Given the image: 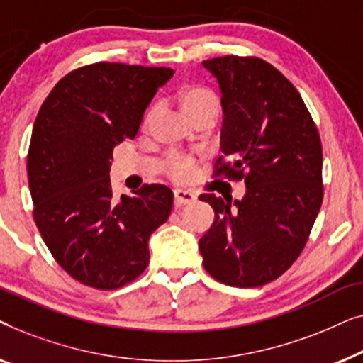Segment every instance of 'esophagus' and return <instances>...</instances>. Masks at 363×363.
Listing matches in <instances>:
<instances>
[{
    "instance_id": "esophagus-1",
    "label": "esophagus",
    "mask_w": 363,
    "mask_h": 363,
    "mask_svg": "<svg viewBox=\"0 0 363 363\" xmlns=\"http://www.w3.org/2000/svg\"><path fill=\"white\" fill-rule=\"evenodd\" d=\"M173 198H175V206L180 208L183 205H188V203L195 201L196 195L193 191H188V190H175L173 191Z\"/></svg>"
}]
</instances>
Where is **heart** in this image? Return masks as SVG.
I'll use <instances>...</instances> for the list:
<instances>
[{"instance_id":"b5f03b06","label":"heart","mask_w":363,"mask_h":363,"mask_svg":"<svg viewBox=\"0 0 363 363\" xmlns=\"http://www.w3.org/2000/svg\"><path fill=\"white\" fill-rule=\"evenodd\" d=\"M178 106H180L182 112L185 113L188 121L193 122L195 118L206 116V113H213L216 116L218 102L216 94L211 91L210 87L201 86V84H188V86L182 87L178 92ZM157 117V108L152 107L150 111L145 113L143 118V127H150L152 122ZM195 167V162L190 157H182V155H173L168 157L165 163H163V170L172 180L177 182H185Z\"/></svg>"}]
</instances>
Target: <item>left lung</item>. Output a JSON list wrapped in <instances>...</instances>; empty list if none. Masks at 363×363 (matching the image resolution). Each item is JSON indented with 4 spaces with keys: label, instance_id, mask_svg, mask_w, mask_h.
I'll use <instances>...</instances> for the list:
<instances>
[{
    "label": "left lung",
    "instance_id": "1",
    "mask_svg": "<svg viewBox=\"0 0 363 363\" xmlns=\"http://www.w3.org/2000/svg\"><path fill=\"white\" fill-rule=\"evenodd\" d=\"M203 66L220 82L225 111L213 177L246 183L241 201L200 196L215 210L200 240L203 266L226 286H264L294 264L320 210V137L297 89L264 59L221 56Z\"/></svg>",
    "mask_w": 363,
    "mask_h": 363
}]
</instances>
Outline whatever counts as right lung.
Segmentation results:
<instances>
[{
    "label": "right lung",
    "instance_id": "add662e5",
    "mask_svg": "<svg viewBox=\"0 0 363 363\" xmlns=\"http://www.w3.org/2000/svg\"><path fill=\"white\" fill-rule=\"evenodd\" d=\"M170 67L94 62L59 81L39 108L28 150L33 218L57 264L89 287L112 291L145 271L148 238L168 220L173 193L143 185L112 196L116 145L133 138Z\"/></svg>",
    "mask_w": 363,
    "mask_h": 363
}]
</instances>
